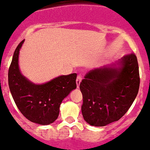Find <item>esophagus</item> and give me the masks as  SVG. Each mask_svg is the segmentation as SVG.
I'll return each instance as SVG.
<instances>
[{
    "label": "esophagus",
    "instance_id": "1",
    "mask_svg": "<svg viewBox=\"0 0 150 150\" xmlns=\"http://www.w3.org/2000/svg\"><path fill=\"white\" fill-rule=\"evenodd\" d=\"M81 81V75H78V77H77V79H76V84H77V87H78V88H79Z\"/></svg>",
    "mask_w": 150,
    "mask_h": 150
}]
</instances>
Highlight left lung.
I'll return each mask as SVG.
<instances>
[{
	"label": "left lung",
	"mask_w": 150,
	"mask_h": 150,
	"mask_svg": "<svg viewBox=\"0 0 150 150\" xmlns=\"http://www.w3.org/2000/svg\"><path fill=\"white\" fill-rule=\"evenodd\" d=\"M139 86L138 63L133 53L110 65L90 70L80 83L84 120L93 126L118 121L135 99Z\"/></svg>",
	"instance_id": "obj_1"
}]
</instances>
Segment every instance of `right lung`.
Returning <instances> with one entry per match:
<instances>
[{"instance_id": "1", "label": "right lung", "mask_w": 150, "mask_h": 150, "mask_svg": "<svg viewBox=\"0 0 150 150\" xmlns=\"http://www.w3.org/2000/svg\"><path fill=\"white\" fill-rule=\"evenodd\" d=\"M25 40L13 54L8 72V83L16 105L28 120L40 125H49L59 116L62 101L76 88L77 74L61 75L36 84L21 74L18 67L19 51Z\"/></svg>"}]
</instances>
